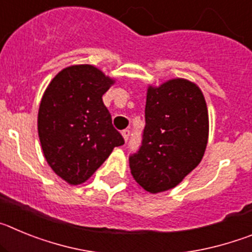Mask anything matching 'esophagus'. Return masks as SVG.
Wrapping results in <instances>:
<instances>
[{
    "instance_id": "obj_1",
    "label": "esophagus",
    "mask_w": 252,
    "mask_h": 252,
    "mask_svg": "<svg viewBox=\"0 0 252 252\" xmlns=\"http://www.w3.org/2000/svg\"><path fill=\"white\" fill-rule=\"evenodd\" d=\"M130 130H124L122 131V137H124L125 141H127L128 139H130Z\"/></svg>"
}]
</instances>
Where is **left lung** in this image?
Here are the masks:
<instances>
[{
	"label": "left lung",
	"mask_w": 252,
	"mask_h": 252,
	"mask_svg": "<svg viewBox=\"0 0 252 252\" xmlns=\"http://www.w3.org/2000/svg\"><path fill=\"white\" fill-rule=\"evenodd\" d=\"M145 121L130 170L137 186L157 194L177 187L203 158L209 121L201 88L184 78L149 86Z\"/></svg>",
	"instance_id": "left-lung-1"
}]
</instances>
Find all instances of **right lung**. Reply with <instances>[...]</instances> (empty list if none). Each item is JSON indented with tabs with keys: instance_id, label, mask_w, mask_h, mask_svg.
<instances>
[{
	"instance_id": "1",
	"label": "right lung",
	"mask_w": 252,
	"mask_h": 252,
	"mask_svg": "<svg viewBox=\"0 0 252 252\" xmlns=\"http://www.w3.org/2000/svg\"><path fill=\"white\" fill-rule=\"evenodd\" d=\"M115 79L91 64L62 69L46 87L37 113L44 157L70 186L90 179L124 137L112 126L102 95Z\"/></svg>"
}]
</instances>
